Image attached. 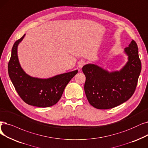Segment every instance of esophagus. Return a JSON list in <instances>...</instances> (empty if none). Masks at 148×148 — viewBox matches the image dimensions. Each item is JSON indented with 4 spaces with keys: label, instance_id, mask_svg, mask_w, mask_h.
I'll return each mask as SVG.
<instances>
[{
    "label": "esophagus",
    "instance_id": "1",
    "mask_svg": "<svg viewBox=\"0 0 148 148\" xmlns=\"http://www.w3.org/2000/svg\"><path fill=\"white\" fill-rule=\"evenodd\" d=\"M85 62L84 60H80L79 62L78 63V66L80 68H82L83 66H84L85 65Z\"/></svg>",
    "mask_w": 148,
    "mask_h": 148
}]
</instances>
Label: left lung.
<instances>
[{"label":"left lung","instance_id":"left-lung-1","mask_svg":"<svg viewBox=\"0 0 148 148\" xmlns=\"http://www.w3.org/2000/svg\"><path fill=\"white\" fill-rule=\"evenodd\" d=\"M138 50L137 43L132 40L124 49L127 62L119 71H109L93 63L83 66L86 77L85 94L93 107L107 110L123 103L131 97L142 69Z\"/></svg>","mask_w":148,"mask_h":148}]
</instances>
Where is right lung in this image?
<instances>
[{"mask_svg": "<svg viewBox=\"0 0 148 148\" xmlns=\"http://www.w3.org/2000/svg\"><path fill=\"white\" fill-rule=\"evenodd\" d=\"M25 35L17 40L11 50L8 74L17 92L27 104L41 108L51 106L61 98L66 86L78 73L76 69L47 79L34 77L22 69L17 56V48Z\"/></svg>", "mask_w": 148, "mask_h": 148, "instance_id": "right-lung-1", "label": "right lung"}]
</instances>
